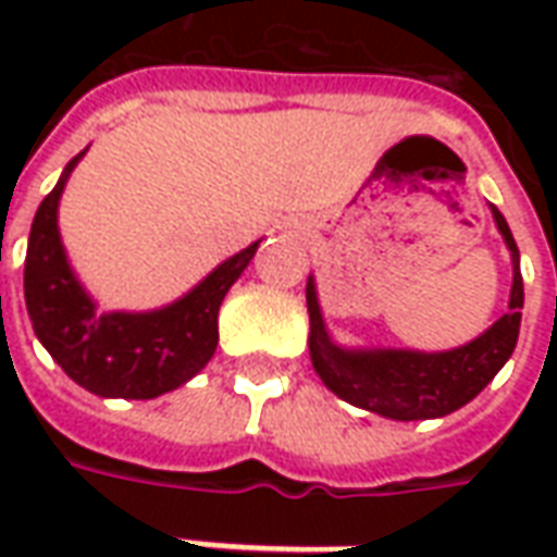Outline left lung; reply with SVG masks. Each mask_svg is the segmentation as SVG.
<instances>
[{"label": "left lung", "instance_id": "8db88e82", "mask_svg": "<svg viewBox=\"0 0 557 557\" xmlns=\"http://www.w3.org/2000/svg\"><path fill=\"white\" fill-rule=\"evenodd\" d=\"M495 226L513 256V289L510 310L478 339L450 351L409 349H343L327 334L319 310L313 277L307 280V310H310V358L319 379L339 399L358 409L375 411L391 420H432L462 409L490 385L507 358L513 355L522 319V274L519 247L513 232L498 208L492 206Z\"/></svg>", "mask_w": 557, "mask_h": 557}]
</instances>
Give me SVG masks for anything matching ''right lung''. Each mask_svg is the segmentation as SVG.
Listing matches in <instances>:
<instances>
[{
  "instance_id": "1",
  "label": "right lung",
  "mask_w": 557,
  "mask_h": 557,
  "mask_svg": "<svg viewBox=\"0 0 557 557\" xmlns=\"http://www.w3.org/2000/svg\"><path fill=\"white\" fill-rule=\"evenodd\" d=\"M83 154L67 163L32 220L23 271L26 310L44 349L79 387L98 397L154 399L190 382L211 361L220 304L250 265L259 242L214 268L170 307L151 313H98L67 265L55 218L67 175Z\"/></svg>"
}]
</instances>
